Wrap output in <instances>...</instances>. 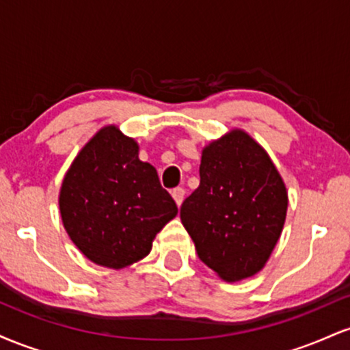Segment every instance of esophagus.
Returning <instances> with one entry per match:
<instances>
[{"label":"esophagus","instance_id":"1","mask_svg":"<svg viewBox=\"0 0 350 350\" xmlns=\"http://www.w3.org/2000/svg\"><path fill=\"white\" fill-rule=\"evenodd\" d=\"M171 194H172V199L176 200V204H178V206H180V204H183L184 194H186V192H184L183 187H176V189H172Z\"/></svg>","mask_w":350,"mask_h":350}]
</instances>
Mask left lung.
<instances>
[{
	"label": "left lung",
	"instance_id": "obj_1",
	"mask_svg": "<svg viewBox=\"0 0 350 350\" xmlns=\"http://www.w3.org/2000/svg\"><path fill=\"white\" fill-rule=\"evenodd\" d=\"M199 174V187L180 206L198 256L226 281L253 276L283 230V179L263 148L240 130L204 148Z\"/></svg>",
	"mask_w": 350,
	"mask_h": 350
}]
</instances>
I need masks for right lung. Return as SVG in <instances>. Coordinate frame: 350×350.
I'll list each match as a JSON object with an SVG mask.
<instances>
[{"instance_id":"1","label":"right lung","mask_w":350,"mask_h":350,"mask_svg":"<svg viewBox=\"0 0 350 350\" xmlns=\"http://www.w3.org/2000/svg\"><path fill=\"white\" fill-rule=\"evenodd\" d=\"M60 215L70 240L88 260L120 268L144 258L161 228L178 214L138 144L105 126L79 152L64 178Z\"/></svg>"}]
</instances>
